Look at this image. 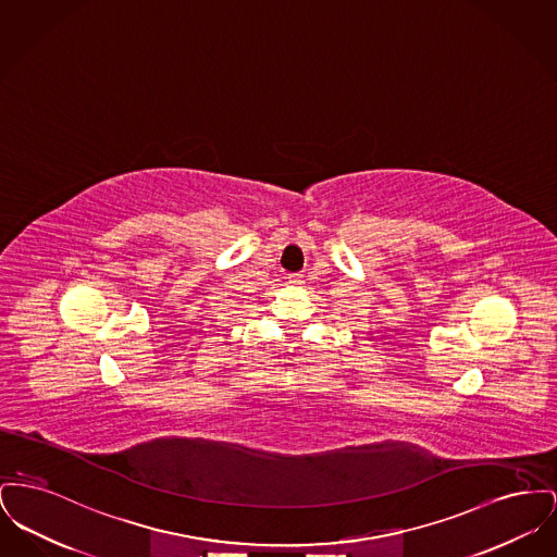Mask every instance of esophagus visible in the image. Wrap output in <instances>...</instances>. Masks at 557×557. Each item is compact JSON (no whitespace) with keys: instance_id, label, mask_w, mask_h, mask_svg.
<instances>
[{"instance_id":"esophagus-1","label":"esophagus","mask_w":557,"mask_h":557,"mask_svg":"<svg viewBox=\"0 0 557 557\" xmlns=\"http://www.w3.org/2000/svg\"><path fill=\"white\" fill-rule=\"evenodd\" d=\"M288 284L295 286V288H300V286L305 284V280H302L300 273H290V275H288Z\"/></svg>"}]
</instances>
